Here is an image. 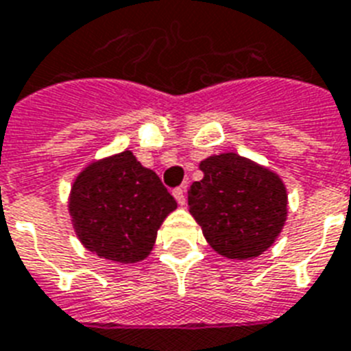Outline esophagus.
<instances>
[{
  "instance_id": "1",
  "label": "esophagus",
  "mask_w": 351,
  "mask_h": 351,
  "mask_svg": "<svg viewBox=\"0 0 351 351\" xmlns=\"http://www.w3.org/2000/svg\"><path fill=\"white\" fill-rule=\"evenodd\" d=\"M173 197H176V201H178L179 206H184L186 204V195H184V188H173Z\"/></svg>"
}]
</instances>
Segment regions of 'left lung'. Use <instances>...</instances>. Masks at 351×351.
<instances>
[{
    "mask_svg": "<svg viewBox=\"0 0 351 351\" xmlns=\"http://www.w3.org/2000/svg\"><path fill=\"white\" fill-rule=\"evenodd\" d=\"M202 179L188 190V210L213 251L231 260L263 254L287 221V188L267 167L237 152L199 163Z\"/></svg>",
    "mask_w": 351,
    "mask_h": 351,
    "instance_id": "left-lung-1",
    "label": "left lung"
}]
</instances>
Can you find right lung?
Returning <instances> with one entry per match:
<instances>
[{
	"label": "right lung",
	"mask_w": 351,
	"mask_h": 351,
	"mask_svg": "<svg viewBox=\"0 0 351 351\" xmlns=\"http://www.w3.org/2000/svg\"><path fill=\"white\" fill-rule=\"evenodd\" d=\"M176 208L158 173L145 169L130 150L86 165L68 199L71 224L84 247L120 263L147 258L158 230Z\"/></svg>",
	"instance_id": "1"
}]
</instances>
